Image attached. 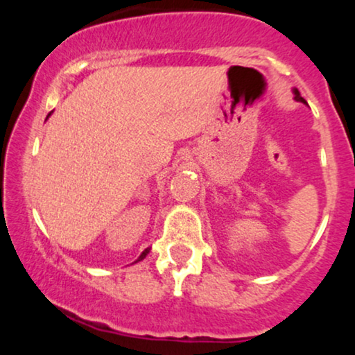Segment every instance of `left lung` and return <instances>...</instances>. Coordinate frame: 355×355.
Returning a JSON list of instances; mask_svg holds the SVG:
<instances>
[{"label":"left lung","instance_id":"1","mask_svg":"<svg viewBox=\"0 0 355 355\" xmlns=\"http://www.w3.org/2000/svg\"><path fill=\"white\" fill-rule=\"evenodd\" d=\"M294 94H295V100H297V101H302V103H305V100L302 98V96H300V94H299L297 90H294Z\"/></svg>","mask_w":355,"mask_h":355}]
</instances>
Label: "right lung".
I'll use <instances>...</instances> for the list:
<instances>
[{
    "instance_id": "obj_1",
    "label": "right lung",
    "mask_w": 355,
    "mask_h": 355,
    "mask_svg": "<svg viewBox=\"0 0 355 355\" xmlns=\"http://www.w3.org/2000/svg\"><path fill=\"white\" fill-rule=\"evenodd\" d=\"M148 250H150V249H145V250L142 252V254H140V257H139V259H137V261H140V260H144V259H145V257H147V254H148Z\"/></svg>"
}]
</instances>
